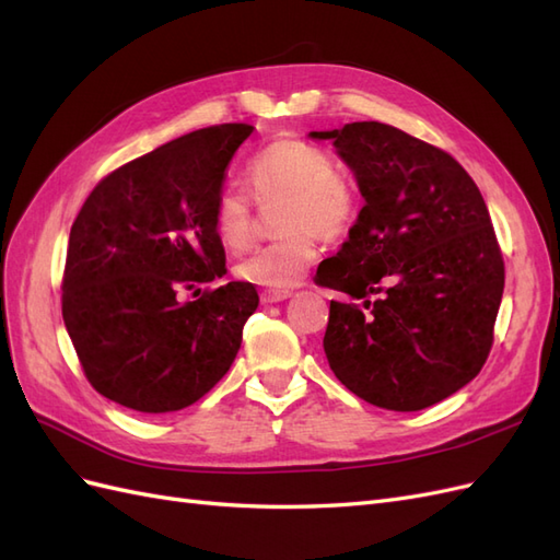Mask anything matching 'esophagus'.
<instances>
[{"label":"esophagus","instance_id":"esophagus-1","mask_svg":"<svg viewBox=\"0 0 560 560\" xmlns=\"http://www.w3.org/2000/svg\"><path fill=\"white\" fill-rule=\"evenodd\" d=\"M290 296H292V292H273V290L261 292L264 304H278V301H284V299H290Z\"/></svg>","mask_w":560,"mask_h":560}]
</instances>
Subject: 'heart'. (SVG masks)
Instances as JSON below:
<instances>
[{
	"instance_id": "obj_1",
	"label": "heart",
	"mask_w": 560,
	"mask_h": 560,
	"mask_svg": "<svg viewBox=\"0 0 560 560\" xmlns=\"http://www.w3.org/2000/svg\"><path fill=\"white\" fill-rule=\"evenodd\" d=\"M247 184L256 202L284 200L278 243L252 252L235 276L264 290L287 292L304 280L317 256V235L337 240L351 231L358 195L337 174L327 150L301 139H278L247 162ZM214 231L229 252H243L252 240V207L240 188H223L214 207Z\"/></svg>"
}]
</instances>
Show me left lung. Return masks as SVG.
<instances>
[{"label":"left lung","instance_id":"left-lung-1","mask_svg":"<svg viewBox=\"0 0 560 560\" xmlns=\"http://www.w3.org/2000/svg\"><path fill=\"white\" fill-rule=\"evenodd\" d=\"M308 136L331 141L365 200L315 273L370 308L331 301L329 368L370 405L424 410L471 382L490 353L504 261L486 200L455 158L390 125Z\"/></svg>","mask_w":560,"mask_h":560}]
</instances>
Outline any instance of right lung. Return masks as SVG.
Masks as SVG:
<instances>
[{
  "label": "right lung",
  "instance_id": "add662e5",
  "mask_svg": "<svg viewBox=\"0 0 560 560\" xmlns=\"http://www.w3.org/2000/svg\"><path fill=\"white\" fill-rule=\"evenodd\" d=\"M249 125L190 131L105 176L70 229L63 323L89 384L133 412L198 402L231 370L254 284L229 282L214 207ZM192 291L200 300L179 301Z\"/></svg>",
  "mask_w": 560,
  "mask_h": 560
}]
</instances>
